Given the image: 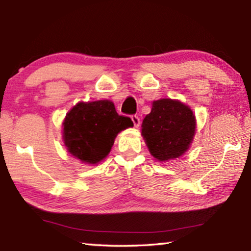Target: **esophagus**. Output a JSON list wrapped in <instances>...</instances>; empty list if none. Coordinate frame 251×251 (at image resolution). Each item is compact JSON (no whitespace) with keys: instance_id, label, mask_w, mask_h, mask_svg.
I'll return each mask as SVG.
<instances>
[{"instance_id":"obj_1","label":"esophagus","mask_w":251,"mask_h":251,"mask_svg":"<svg viewBox=\"0 0 251 251\" xmlns=\"http://www.w3.org/2000/svg\"><path fill=\"white\" fill-rule=\"evenodd\" d=\"M131 121H133V123H134V126H135V127H138V126H139V124H141V120H139V117H138V116H136V115H133V116H131Z\"/></svg>"}]
</instances>
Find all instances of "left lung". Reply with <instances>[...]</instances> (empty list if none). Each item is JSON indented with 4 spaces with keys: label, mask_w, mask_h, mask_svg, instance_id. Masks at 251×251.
Here are the masks:
<instances>
[{
    "label": "left lung",
    "mask_w": 251,
    "mask_h": 251,
    "mask_svg": "<svg viewBox=\"0 0 251 251\" xmlns=\"http://www.w3.org/2000/svg\"><path fill=\"white\" fill-rule=\"evenodd\" d=\"M196 134V117L178 100H154L144 118L142 136L154 158L164 163L179 158L189 150Z\"/></svg>",
    "instance_id": "obj_1"
}]
</instances>
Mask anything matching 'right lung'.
<instances>
[{"label":"right lung","mask_w":251,"mask_h":251,"mask_svg":"<svg viewBox=\"0 0 251 251\" xmlns=\"http://www.w3.org/2000/svg\"><path fill=\"white\" fill-rule=\"evenodd\" d=\"M133 126L129 117L118 115L112 100L79 101L63 121V142L76 159L97 165L109 154L117 134Z\"/></svg>","instance_id":"1"}]
</instances>
